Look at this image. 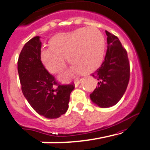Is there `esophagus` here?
I'll return each mask as SVG.
<instances>
[{
	"mask_svg": "<svg viewBox=\"0 0 150 150\" xmlns=\"http://www.w3.org/2000/svg\"><path fill=\"white\" fill-rule=\"evenodd\" d=\"M81 81H82V79L76 80V81H75V87L78 86V85L81 83Z\"/></svg>",
	"mask_w": 150,
	"mask_h": 150,
	"instance_id": "1",
	"label": "esophagus"
}]
</instances>
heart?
<instances>
[{
  "mask_svg": "<svg viewBox=\"0 0 150 150\" xmlns=\"http://www.w3.org/2000/svg\"><path fill=\"white\" fill-rule=\"evenodd\" d=\"M51 45L40 50V59L51 73H59L67 61L71 69L60 76L67 81L74 74H88L94 72L102 64L106 42L103 35L97 28H81L72 33L54 36Z\"/></svg>",
  "mask_w": 150,
  "mask_h": 150,
  "instance_id": "heart-1",
  "label": "heart"
}]
</instances>
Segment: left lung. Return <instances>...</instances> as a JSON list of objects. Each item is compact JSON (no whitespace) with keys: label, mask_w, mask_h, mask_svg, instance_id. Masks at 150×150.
I'll return each mask as SVG.
<instances>
[{"label":"left lung","mask_w":150,"mask_h":150,"mask_svg":"<svg viewBox=\"0 0 150 150\" xmlns=\"http://www.w3.org/2000/svg\"><path fill=\"white\" fill-rule=\"evenodd\" d=\"M107 50L101 66L92 76L98 81L90 94L92 101L102 108L112 107L121 100L128 86L130 67L127 52L119 39L106 31Z\"/></svg>","instance_id":"1"}]
</instances>
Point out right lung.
Wrapping results in <instances>:
<instances>
[{
    "label": "right lung",
    "instance_id": "add662e5",
    "mask_svg": "<svg viewBox=\"0 0 150 150\" xmlns=\"http://www.w3.org/2000/svg\"><path fill=\"white\" fill-rule=\"evenodd\" d=\"M41 41L39 36L24 45L18 61V72L23 96L36 112L47 118H57L65 114L72 83L62 85L47 70L40 60ZM54 85L58 87L54 88Z\"/></svg>",
    "mask_w": 150,
    "mask_h": 150
}]
</instances>
